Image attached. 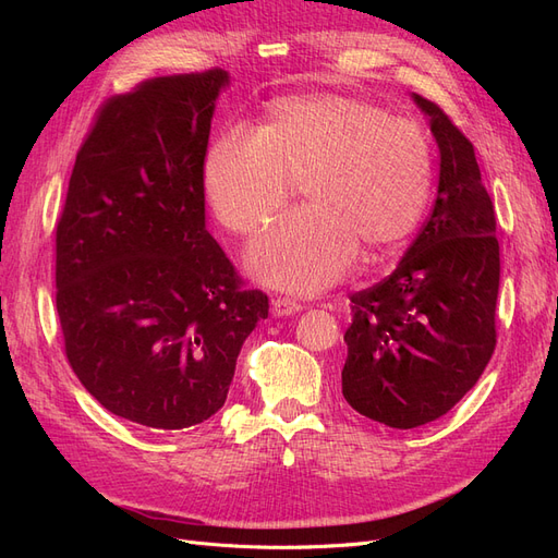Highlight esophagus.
<instances>
[{"mask_svg":"<svg viewBox=\"0 0 558 558\" xmlns=\"http://www.w3.org/2000/svg\"><path fill=\"white\" fill-rule=\"evenodd\" d=\"M302 307L298 305L295 300L291 298H272V316L281 318V316H293L298 314Z\"/></svg>","mask_w":558,"mask_h":558,"instance_id":"34e87169","label":"esophagus"}]
</instances>
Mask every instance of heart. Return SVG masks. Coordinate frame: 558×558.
Returning <instances> with one entry per match:
<instances>
[{"label": "heart", "mask_w": 558, "mask_h": 558, "mask_svg": "<svg viewBox=\"0 0 558 558\" xmlns=\"http://www.w3.org/2000/svg\"><path fill=\"white\" fill-rule=\"evenodd\" d=\"M435 177L428 134L349 95H293L267 109L258 132L218 134L202 160L216 221L251 238L281 211L293 183L307 207L281 218L246 251L251 277L314 295L356 260L391 251L424 216Z\"/></svg>", "instance_id": "obj_1"}]
</instances>
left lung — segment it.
<instances>
[{
  "label": "left lung",
  "mask_w": 558,
  "mask_h": 558,
  "mask_svg": "<svg viewBox=\"0 0 558 558\" xmlns=\"http://www.w3.org/2000/svg\"><path fill=\"white\" fill-rule=\"evenodd\" d=\"M440 148L428 221L400 265L351 295L342 393L388 428L447 414L482 377L496 349L500 248L475 148L447 113L412 93Z\"/></svg>",
  "instance_id": "left-lung-1"
}]
</instances>
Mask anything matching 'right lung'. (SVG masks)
<instances>
[{
	"instance_id": "1",
	"label": "right lung",
	"mask_w": 558,
	"mask_h": 558,
	"mask_svg": "<svg viewBox=\"0 0 558 558\" xmlns=\"http://www.w3.org/2000/svg\"><path fill=\"white\" fill-rule=\"evenodd\" d=\"M223 70L111 97L83 142L56 232V307L78 381L111 414L183 430L223 408L269 302L205 226L202 160Z\"/></svg>"
}]
</instances>
